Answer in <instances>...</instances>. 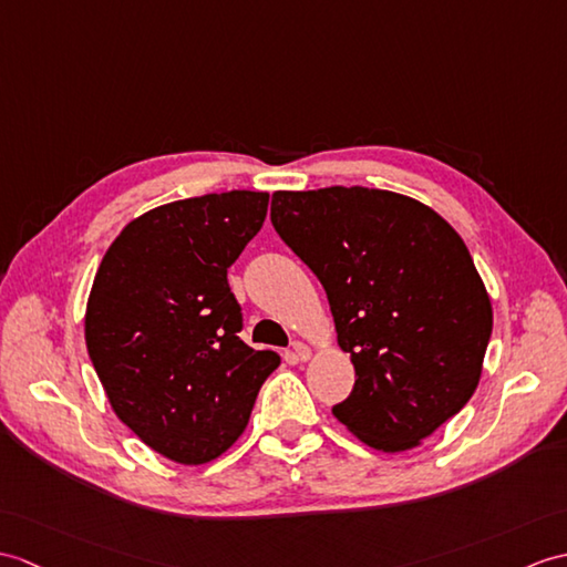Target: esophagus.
<instances>
[{
	"mask_svg": "<svg viewBox=\"0 0 567 567\" xmlns=\"http://www.w3.org/2000/svg\"><path fill=\"white\" fill-rule=\"evenodd\" d=\"M292 352H295V360L297 362H307L309 358H311V350H309V346L307 343H292Z\"/></svg>",
	"mask_w": 567,
	"mask_h": 567,
	"instance_id": "34e87169",
	"label": "esophagus"
}]
</instances>
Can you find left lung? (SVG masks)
Listing matches in <instances>:
<instances>
[{
  "label": "left lung",
  "instance_id": "8db88e82",
  "mask_svg": "<svg viewBox=\"0 0 567 567\" xmlns=\"http://www.w3.org/2000/svg\"><path fill=\"white\" fill-rule=\"evenodd\" d=\"M270 219L323 285L354 364L333 415L374 450H413L468 403L493 333L462 236L413 197L362 186L278 190Z\"/></svg>",
  "mask_w": 567,
  "mask_h": 567
}]
</instances>
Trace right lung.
I'll list each match as a JSON object with an SVG mask.
<instances>
[{
  "mask_svg": "<svg viewBox=\"0 0 567 567\" xmlns=\"http://www.w3.org/2000/svg\"><path fill=\"white\" fill-rule=\"evenodd\" d=\"M268 193L176 200L133 219L105 251L84 336L115 415L178 464H207L241 437L280 364L254 350L227 270L268 215Z\"/></svg>",
  "mask_w": 567,
  "mask_h": 567,
  "instance_id": "add662e5",
  "label": "right lung"
}]
</instances>
